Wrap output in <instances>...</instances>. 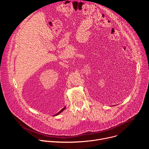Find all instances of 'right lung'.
I'll use <instances>...</instances> for the list:
<instances>
[{
    "label": "right lung",
    "instance_id": "obj_1",
    "mask_svg": "<svg viewBox=\"0 0 149 149\" xmlns=\"http://www.w3.org/2000/svg\"><path fill=\"white\" fill-rule=\"evenodd\" d=\"M65 109H66V107H63V109H62V110H61V111H59V112H58V113L57 114H55V115H54V116H58V115H59V114H60L61 113H62V111H63V110H65Z\"/></svg>",
    "mask_w": 149,
    "mask_h": 149
}]
</instances>
